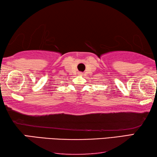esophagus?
Returning <instances> with one entry per match:
<instances>
[{"instance_id": "esophagus-1", "label": "esophagus", "mask_w": 157, "mask_h": 157, "mask_svg": "<svg viewBox=\"0 0 157 157\" xmlns=\"http://www.w3.org/2000/svg\"><path fill=\"white\" fill-rule=\"evenodd\" d=\"M83 75V74H82V73H79V75Z\"/></svg>"}]
</instances>
